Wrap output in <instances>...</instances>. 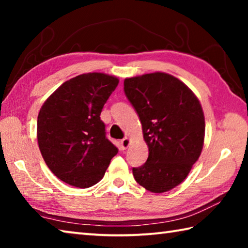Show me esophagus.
<instances>
[{
	"label": "esophagus",
	"instance_id": "esophagus-1",
	"mask_svg": "<svg viewBox=\"0 0 248 248\" xmlns=\"http://www.w3.org/2000/svg\"><path fill=\"white\" fill-rule=\"evenodd\" d=\"M130 138H124V139H123L120 141V146H121V149L123 150H125L128 148V146L130 145Z\"/></svg>",
	"mask_w": 248,
	"mask_h": 248
}]
</instances>
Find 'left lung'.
Here are the masks:
<instances>
[{
    "instance_id": "left-lung-1",
    "label": "left lung",
    "mask_w": 248,
    "mask_h": 248,
    "mask_svg": "<svg viewBox=\"0 0 248 248\" xmlns=\"http://www.w3.org/2000/svg\"><path fill=\"white\" fill-rule=\"evenodd\" d=\"M124 84L149 148L144 165L132 169L134 179L154 194L169 191L184 182L202 151V107L194 92L169 73L137 75Z\"/></svg>"
}]
</instances>
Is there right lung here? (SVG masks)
Here are the masks:
<instances>
[{"label": "right lung", "instance_id": "1", "mask_svg": "<svg viewBox=\"0 0 248 248\" xmlns=\"http://www.w3.org/2000/svg\"><path fill=\"white\" fill-rule=\"evenodd\" d=\"M118 83L114 75L84 73L59 86L41 106L37 141L46 164L62 182L94 186L118 153L99 117Z\"/></svg>", "mask_w": 248, "mask_h": 248}]
</instances>
